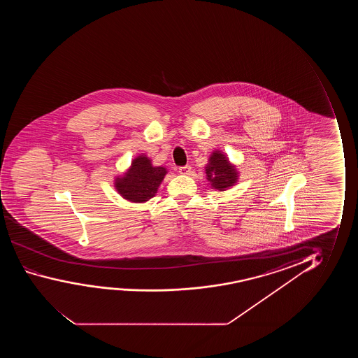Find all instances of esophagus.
<instances>
[{"label":"esophagus","mask_w":358,"mask_h":358,"mask_svg":"<svg viewBox=\"0 0 358 358\" xmlns=\"http://www.w3.org/2000/svg\"><path fill=\"white\" fill-rule=\"evenodd\" d=\"M178 172H180L181 175H191L192 167L189 166V165L178 167Z\"/></svg>","instance_id":"obj_1"}]
</instances>
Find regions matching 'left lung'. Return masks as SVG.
<instances>
[{"instance_id": "8db88e82", "label": "left lung", "mask_w": 358, "mask_h": 358, "mask_svg": "<svg viewBox=\"0 0 358 358\" xmlns=\"http://www.w3.org/2000/svg\"><path fill=\"white\" fill-rule=\"evenodd\" d=\"M208 181L215 189L224 191L227 187L234 186L237 181V172L224 154L214 152L206 167Z\"/></svg>"}]
</instances>
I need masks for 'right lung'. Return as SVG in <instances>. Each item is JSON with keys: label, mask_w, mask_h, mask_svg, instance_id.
<instances>
[{"label": "right lung", "mask_w": 358, "mask_h": 358, "mask_svg": "<svg viewBox=\"0 0 358 358\" xmlns=\"http://www.w3.org/2000/svg\"><path fill=\"white\" fill-rule=\"evenodd\" d=\"M166 169L152 166V162L144 155L138 157L132 162V166L124 176L116 180L118 193L129 201L143 203L157 194Z\"/></svg>", "instance_id": "1"}]
</instances>
